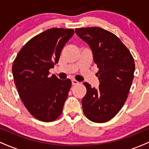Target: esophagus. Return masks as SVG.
<instances>
[{
    "mask_svg": "<svg viewBox=\"0 0 149 149\" xmlns=\"http://www.w3.org/2000/svg\"><path fill=\"white\" fill-rule=\"evenodd\" d=\"M71 82H72V85H78V83H79V82L77 81V80H74V79L71 80Z\"/></svg>",
    "mask_w": 149,
    "mask_h": 149,
    "instance_id": "obj_1",
    "label": "esophagus"
}]
</instances>
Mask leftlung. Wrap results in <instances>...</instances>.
I'll return each mask as SVG.
<instances>
[{
  "label": "left lung",
  "instance_id": "obj_1",
  "mask_svg": "<svg viewBox=\"0 0 149 149\" xmlns=\"http://www.w3.org/2000/svg\"><path fill=\"white\" fill-rule=\"evenodd\" d=\"M76 33L92 49L100 83L98 88L83 83L87 89L82 100L83 112L92 122H107L127 100L134 78V58L115 34L104 29L79 28L76 29Z\"/></svg>",
  "mask_w": 149,
  "mask_h": 149
}]
</instances>
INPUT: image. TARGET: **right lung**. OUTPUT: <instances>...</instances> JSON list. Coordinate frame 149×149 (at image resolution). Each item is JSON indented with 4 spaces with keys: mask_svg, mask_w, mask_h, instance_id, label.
I'll return each mask as SVG.
<instances>
[{
    "mask_svg": "<svg viewBox=\"0 0 149 149\" xmlns=\"http://www.w3.org/2000/svg\"><path fill=\"white\" fill-rule=\"evenodd\" d=\"M74 34L71 29L52 28L32 38L18 52L13 64L19 95L29 112L43 122L59 117L71 86L49 70L58 63L64 46Z\"/></svg>",
    "mask_w": 149,
    "mask_h": 149,
    "instance_id": "add662e5",
    "label": "right lung"
}]
</instances>
